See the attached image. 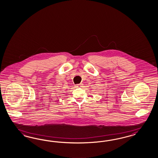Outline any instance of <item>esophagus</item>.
Returning a JSON list of instances; mask_svg holds the SVG:
<instances>
[{"instance_id": "obj_1", "label": "esophagus", "mask_w": 158, "mask_h": 158, "mask_svg": "<svg viewBox=\"0 0 158 158\" xmlns=\"http://www.w3.org/2000/svg\"><path fill=\"white\" fill-rule=\"evenodd\" d=\"M82 85H83L82 84H77V85H76L75 86H76V87H81Z\"/></svg>"}]
</instances>
